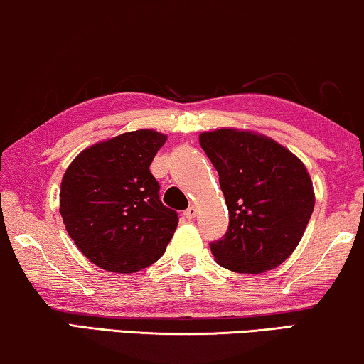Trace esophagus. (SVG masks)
<instances>
[{
    "label": "esophagus",
    "mask_w": 364,
    "mask_h": 364,
    "mask_svg": "<svg viewBox=\"0 0 364 364\" xmlns=\"http://www.w3.org/2000/svg\"><path fill=\"white\" fill-rule=\"evenodd\" d=\"M196 214H198V209L194 208V206H191V208H188L186 211L183 213V216L186 218V219H194V218H196Z\"/></svg>",
    "instance_id": "obj_1"
}]
</instances>
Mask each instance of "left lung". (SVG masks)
I'll return each instance as SVG.
<instances>
[{
  "label": "left lung",
  "instance_id": "8db88e82",
  "mask_svg": "<svg viewBox=\"0 0 364 364\" xmlns=\"http://www.w3.org/2000/svg\"><path fill=\"white\" fill-rule=\"evenodd\" d=\"M199 143L219 175L229 211L226 235L211 244L214 260L237 274H262L290 257L315 208L310 173L274 138L224 127Z\"/></svg>",
  "mask_w": 364,
  "mask_h": 364
}]
</instances>
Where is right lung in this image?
<instances>
[{
    "instance_id": "1",
    "label": "right lung",
    "mask_w": 364,
    "mask_h": 364,
    "mask_svg": "<svg viewBox=\"0 0 364 364\" xmlns=\"http://www.w3.org/2000/svg\"><path fill=\"white\" fill-rule=\"evenodd\" d=\"M166 138L150 129L125 132L87 146L64 173L59 211L65 231L107 272L133 274L155 264L175 234L176 213L163 206L150 173Z\"/></svg>"
}]
</instances>
